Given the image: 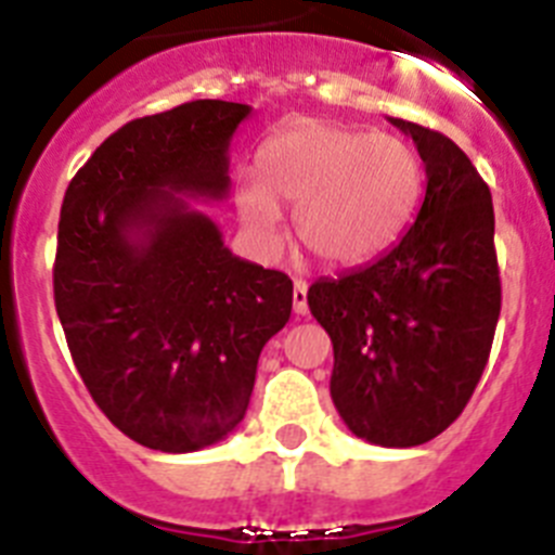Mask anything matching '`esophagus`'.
Here are the masks:
<instances>
[{
	"mask_svg": "<svg viewBox=\"0 0 555 555\" xmlns=\"http://www.w3.org/2000/svg\"><path fill=\"white\" fill-rule=\"evenodd\" d=\"M293 310L299 315L307 313V282H301V279L293 282Z\"/></svg>",
	"mask_w": 555,
	"mask_h": 555,
	"instance_id": "esophagus-1",
	"label": "esophagus"
}]
</instances>
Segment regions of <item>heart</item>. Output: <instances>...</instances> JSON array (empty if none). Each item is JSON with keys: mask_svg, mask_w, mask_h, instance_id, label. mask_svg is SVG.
Masks as SVG:
<instances>
[{"mask_svg": "<svg viewBox=\"0 0 555 555\" xmlns=\"http://www.w3.org/2000/svg\"><path fill=\"white\" fill-rule=\"evenodd\" d=\"M262 180H242L236 214L262 242L279 240V206L296 208V236L338 268L389 250L423 197V163L406 141L370 129L305 124L270 138Z\"/></svg>", "mask_w": 555, "mask_h": 555, "instance_id": "obj_1", "label": "heart"}]
</instances>
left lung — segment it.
<instances>
[{
    "mask_svg": "<svg viewBox=\"0 0 555 555\" xmlns=\"http://www.w3.org/2000/svg\"><path fill=\"white\" fill-rule=\"evenodd\" d=\"M426 166V197L395 248L307 305L333 341L330 395L356 437L384 449L435 440L457 421L491 352L502 287L486 180L446 134L389 118Z\"/></svg>",
    "mask_w": 555,
    "mask_h": 555,
    "instance_id": "left-lung-1",
    "label": "left lung"
}]
</instances>
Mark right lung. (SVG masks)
Listing matches in <instances>:
<instances>
[{
  "mask_svg": "<svg viewBox=\"0 0 555 555\" xmlns=\"http://www.w3.org/2000/svg\"><path fill=\"white\" fill-rule=\"evenodd\" d=\"M248 104L191 101L129 120L67 185L53 291L78 375L134 443L185 454L248 412L293 282L240 259L191 199H225Z\"/></svg>",
  "mask_w": 555,
  "mask_h": 555,
  "instance_id": "add662e5",
  "label": "right lung"
}]
</instances>
